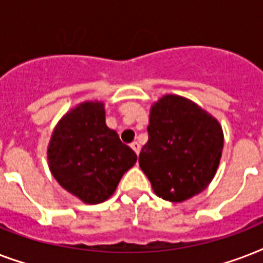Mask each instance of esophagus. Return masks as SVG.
Returning <instances> with one entry per match:
<instances>
[{"mask_svg": "<svg viewBox=\"0 0 263 263\" xmlns=\"http://www.w3.org/2000/svg\"><path fill=\"white\" fill-rule=\"evenodd\" d=\"M131 147H132V150L136 153V154H139V153H140V144L138 143V142H134V143H131Z\"/></svg>", "mask_w": 263, "mask_h": 263, "instance_id": "esophagus-1", "label": "esophagus"}]
</instances>
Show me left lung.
I'll list each match as a JSON object with an SVG mask.
<instances>
[{"label":"left lung","mask_w":263,"mask_h":263,"mask_svg":"<svg viewBox=\"0 0 263 263\" xmlns=\"http://www.w3.org/2000/svg\"><path fill=\"white\" fill-rule=\"evenodd\" d=\"M139 165L157 195L183 202L208 187L224 147L222 128L196 103L165 95L152 107Z\"/></svg>","instance_id":"1"}]
</instances>
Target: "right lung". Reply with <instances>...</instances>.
<instances>
[{
    "label": "right lung",
    "mask_w": 263,
    "mask_h": 263,
    "mask_svg": "<svg viewBox=\"0 0 263 263\" xmlns=\"http://www.w3.org/2000/svg\"><path fill=\"white\" fill-rule=\"evenodd\" d=\"M51 175L84 203H101L116 191L138 156L106 127L101 102H84L57 124L47 148Z\"/></svg>",
    "instance_id": "obj_1"
}]
</instances>
